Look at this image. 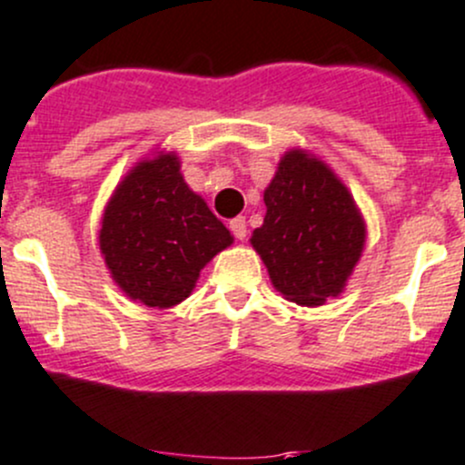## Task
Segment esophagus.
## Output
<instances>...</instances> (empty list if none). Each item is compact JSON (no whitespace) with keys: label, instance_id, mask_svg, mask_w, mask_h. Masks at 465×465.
<instances>
[{"label":"esophagus","instance_id":"obj_1","mask_svg":"<svg viewBox=\"0 0 465 465\" xmlns=\"http://www.w3.org/2000/svg\"><path fill=\"white\" fill-rule=\"evenodd\" d=\"M229 229H232V233L238 238V241H245V238H247V223H245V218H242V215L229 220Z\"/></svg>","mask_w":465,"mask_h":465}]
</instances>
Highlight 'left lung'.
<instances>
[{"instance_id": "1", "label": "left lung", "mask_w": 465, "mask_h": 465, "mask_svg": "<svg viewBox=\"0 0 465 465\" xmlns=\"http://www.w3.org/2000/svg\"><path fill=\"white\" fill-rule=\"evenodd\" d=\"M267 213L252 233L272 285L299 306L337 297L364 250L362 213L340 177L302 148L281 157L262 193Z\"/></svg>"}]
</instances>
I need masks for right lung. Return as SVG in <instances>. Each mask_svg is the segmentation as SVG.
<instances>
[{
  "label": "right lung",
  "instance_id": "1",
  "mask_svg": "<svg viewBox=\"0 0 465 465\" xmlns=\"http://www.w3.org/2000/svg\"><path fill=\"white\" fill-rule=\"evenodd\" d=\"M233 236L180 173L175 153L142 159L103 213L98 245L112 279L133 302L171 308Z\"/></svg>",
  "mask_w": 465,
  "mask_h": 465
}]
</instances>
